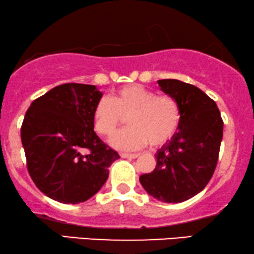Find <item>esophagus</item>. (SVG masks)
Instances as JSON below:
<instances>
[{"label": "esophagus", "mask_w": 254, "mask_h": 254, "mask_svg": "<svg viewBox=\"0 0 254 254\" xmlns=\"http://www.w3.org/2000/svg\"><path fill=\"white\" fill-rule=\"evenodd\" d=\"M138 156H139L138 154H125V152L121 154V157H123V158H137Z\"/></svg>", "instance_id": "esophagus-1"}]
</instances>
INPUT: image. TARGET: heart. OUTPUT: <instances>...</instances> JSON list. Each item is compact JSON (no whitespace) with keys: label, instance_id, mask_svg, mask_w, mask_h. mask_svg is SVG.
I'll return each instance as SVG.
<instances>
[{"label":"heart","instance_id":"b5f03b06","mask_svg":"<svg viewBox=\"0 0 254 254\" xmlns=\"http://www.w3.org/2000/svg\"><path fill=\"white\" fill-rule=\"evenodd\" d=\"M93 125L99 135L111 137L127 118L130 127L117 133L112 145L121 150L139 149L146 143L162 145L175 135L181 121L179 104L170 96H156L142 85H127L102 98L93 109Z\"/></svg>","mask_w":254,"mask_h":254}]
</instances>
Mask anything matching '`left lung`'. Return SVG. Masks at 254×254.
Masks as SVG:
<instances>
[{
    "label": "left lung",
    "instance_id": "8db88e82",
    "mask_svg": "<svg viewBox=\"0 0 254 254\" xmlns=\"http://www.w3.org/2000/svg\"><path fill=\"white\" fill-rule=\"evenodd\" d=\"M157 82L179 104L181 121L177 132L155 154L154 172L140 175L139 182L158 201L183 202L200 193L213 176L224 122L214 100L198 87L176 79Z\"/></svg>",
    "mask_w": 254,
    "mask_h": 254
}]
</instances>
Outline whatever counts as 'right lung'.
<instances>
[{
  "label": "right lung",
  "mask_w": 254,
  "mask_h": 254,
  "mask_svg": "<svg viewBox=\"0 0 254 254\" xmlns=\"http://www.w3.org/2000/svg\"><path fill=\"white\" fill-rule=\"evenodd\" d=\"M103 93L94 85L64 84L30 104L21 140L33 182L46 196L77 204L97 194L119 155L93 127ZM87 151V153H85Z\"/></svg>",
  "instance_id": "obj_1"
}]
</instances>
